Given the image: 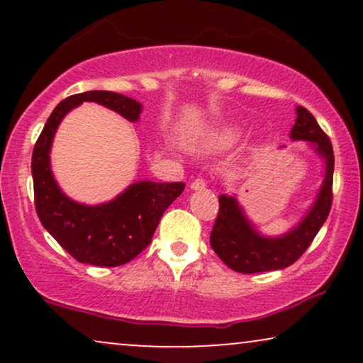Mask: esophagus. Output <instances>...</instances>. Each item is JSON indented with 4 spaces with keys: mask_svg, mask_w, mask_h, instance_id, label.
Returning <instances> with one entry per match:
<instances>
[{
    "mask_svg": "<svg viewBox=\"0 0 363 363\" xmlns=\"http://www.w3.org/2000/svg\"><path fill=\"white\" fill-rule=\"evenodd\" d=\"M205 187H206V182L203 181V179H194V181L191 182V189H194V191L205 189Z\"/></svg>",
    "mask_w": 363,
    "mask_h": 363,
    "instance_id": "34e87169",
    "label": "esophagus"
}]
</instances>
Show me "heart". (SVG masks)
Masks as SVG:
<instances>
[{
	"instance_id": "obj_1",
	"label": "heart",
	"mask_w": 363,
	"mask_h": 363,
	"mask_svg": "<svg viewBox=\"0 0 363 363\" xmlns=\"http://www.w3.org/2000/svg\"><path fill=\"white\" fill-rule=\"evenodd\" d=\"M240 136H242V128L237 126V124H228V126H222L211 133V135L208 136L205 147L208 150H215V152H218V150H227L230 148Z\"/></svg>"
}]
</instances>
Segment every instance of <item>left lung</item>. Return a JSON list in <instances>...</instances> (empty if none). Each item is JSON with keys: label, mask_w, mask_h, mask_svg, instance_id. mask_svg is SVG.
Instances as JSON below:
<instances>
[{"label": "left lung", "mask_w": 363, "mask_h": 363, "mask_svg": "<svg viewBox=\"0 0 363 363\" xmlns=\"http://www.w3.org/2000/svg\"><path fill=\"white\" fill-rule=\"evenodd\" d=\"M295 114L297 119L290 131V138L294 141H307L323 158V184L301 222L283 235L277 237L262 235L261 232H257L251 220L245 216L235 196H218L220 210L210 235V245L216 256L237 273L274 272L294 264L307 251L331 210L333 172H335L331 141L306 107L297 106Z\"/></svg>", "instance_id": "1"}]
</instances>
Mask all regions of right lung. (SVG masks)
<instances>
[{
	"mask_svg": "<svg viewBox=\"0 0 363 363\" xmlns=\"http://www.w3.org/2000/svg\"><path fill=\"white\" fill-rule=\"evenodd\" d=\"M83 102H97L136 123L141 106L135 99L106 90L72 95L56 106L32 153L35 210L40 223L77 261L94 266H121L135 259L157 230L162 215L184 191V182L140 181L101 205L73 201L61 191L51 170L56 129L69 111Z\"/></svg>",
	"mask_w": 363,
	"mask_h": 363,
	"instance_id": "obj_1",
	"label": "right lung"
}]
</instances>
